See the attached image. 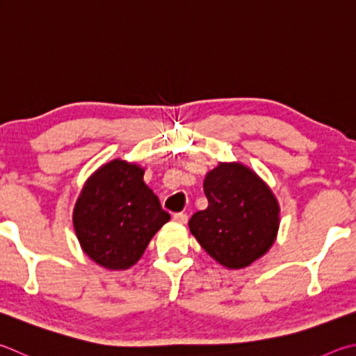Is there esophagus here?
<instances>
[{
	"label": "esophagus",
	"instance_id": "34e87169",
	"mask_svg": "<svg viewBox=\"0 0 356 356\" xmlns=\"http://www.w3.org/2000/svg\"><path fill=\"white\" fill-rule=\"evenodd\" d=\"M174 221L179 222V224H186V221H188V215L184 211H179V213H174Z\"/></svg>",
	"mask_w": 356,
	"mask_h": 356
}]
</instances>
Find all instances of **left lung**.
<instances>
[{
  "mask_svg": "<svg viewBox=\"0 0 356 356\" xmlns=\"http://www.w3.org/2000/svg\"><path fill=\"white\" fill-rule=\"evenodd\" d=\"M205 210L190 230L210 257L241 269L266 254L279 230V204L266 184L241 163H219L204 180Z\"/></svg>",
  "mask_w": 356,
  "mask_h": 356,
  "instance_id": "1",
  "label": "left lung"
}]
</instances>
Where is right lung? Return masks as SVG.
<instances>
[{
    "instance_id": "1",
    "label": "right lung",
    "mask_w": 356,
    "mask_h": 356,
    "mask_svg": "<svg viewBox=\"0 0 356 356\" xmlns=\"http://www.w3.org/2000/svg\"><path fill=\"white\" fill-rule=\"evenodd\" d=\"M145 171L124 160L99 168L83 185L74 207V230L86 254L107 269L140 260L170 213L145 184Z\"/></svg>"
}]
</instances>
